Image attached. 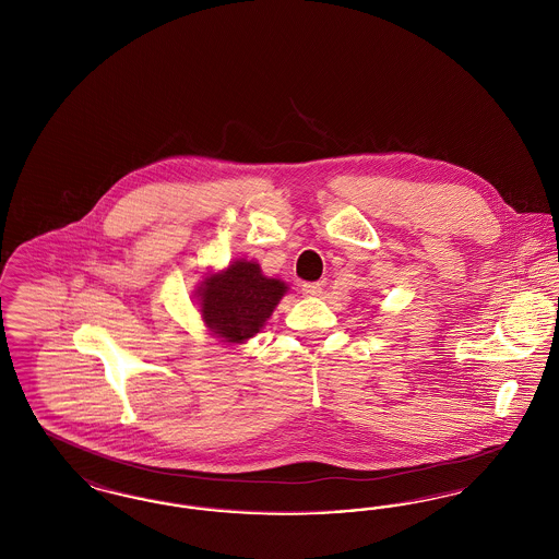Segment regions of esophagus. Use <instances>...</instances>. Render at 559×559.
I'll use <instances>...</instances> for the list:
<instances>
[{
    "instance_id": "1",
    "label": "esophagus",
    "mask_w": 559,
    "mask_h": 559,
    "mask_svg": "<svg viewBox=\"0 0 559 559\" xmlns=\"http://www.w3.org/2000/svg\"><path fill=\"white\" fill-rule=\"evenodd\" d=\"M320 293H322L320 283H304L301 285V295L304 297H319Z\"/></svg>"
}]
</instances>
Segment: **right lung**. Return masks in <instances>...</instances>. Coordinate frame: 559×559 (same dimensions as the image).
Here are the masks:
<instances>
[{"label":"right lung","instance_id":"obj_1","mask_svg":"<svg viewBox=\"0 0 559 559\" xmlns=\"http://www.w3.org/2000/svg\"><path fill=\"white\" fill-rule=\"evenodd\" d=\"M287 292L285 281L266 276L258 262L240 258L217 272H207L194 289V301L212 337L228 346H242L262 333Z\"/></svg>","mask_w":559,"mask_h":559}]
</instances>
